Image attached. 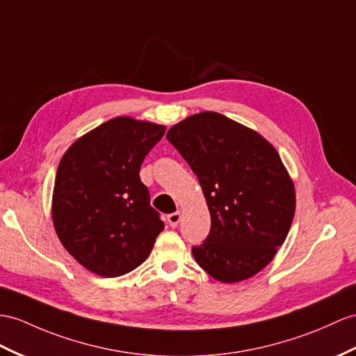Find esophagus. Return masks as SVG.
<instances>
[{
  "instance_id": "esophagus-1",
  "label": "esophagus",
  "mask_w": 356,
  "mask_h": 356,
  "mask_svg": "<svg viewBox=\"0 0 356 356\" xmlns=\"http://www.w3.org/2000/svg\"><path fill=\"white\" fill-rule=\"evenodd\" d=\"M179 220H181V213L179 211H175V213H172V214L168 216V222H169V225H170L172 228L178 227Z\"/></svg>"
}]
</instances>
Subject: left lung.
Masks as SVG:
<instances>
[{"instance_id": "obj_1", "label": "left lung", "mask_w": 356, "mask_h": 356, "mask_svg": "<svg viewBox=\"0 0 356 356\" xmlns=\"http://www.w3.org/2000/svg\"><path fill=\"white\" fill-rule=\"evenodd\" d=\"M166 137L196 173L211 216L210 234L192 249L196 263L225 284L252 278L287 238L296 210L278 151L216 111L186 118Z\"/></svg>"}]
</instances>
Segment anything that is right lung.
Instances as JSON below:
<instances>
[{
  "mask_svg": "<svg viewBox=\"0 0 356 356\" xmlns=\"http://www.w3.org/2000/svg\"><path fill=\"white\" fill-rule=\"evenodd\" d=\"M166 127L113 118L69 146L58 163L51 214L58 240L89 272L116 278L140 266L164 223L138 172Z\"/></svg>",
  "mask_w": 356,
  "mask_h": 356,
  "instance_id": "right-lung-1",
  "label": "right lung"
}]
</instances>
